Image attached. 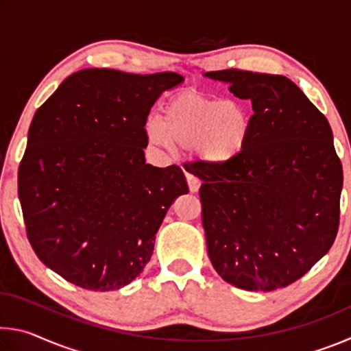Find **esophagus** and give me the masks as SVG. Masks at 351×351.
<instances>
[{
	"label": "esophagus",
	"mask_w": 351,
	"mask_h": 351,
	"mask_svg": "<svg viewBox=\"0 0 351 351\" xmlns=\"http://www.w3.org/2000/svg\"><path fill=\"white\" fill-rule=\"evenodd\" d=\"M186 178H187V184H189V190H190V192L197 193L198 190H199V187H201V182H199L193 175H187Z\"/></svg>",
	"instance_id": "esophagus-1"
}]
</instances>
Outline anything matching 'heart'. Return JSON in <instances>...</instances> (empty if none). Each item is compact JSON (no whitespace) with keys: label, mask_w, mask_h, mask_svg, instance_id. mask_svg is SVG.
I'll return each mask as SVG.
<instances>
[{"label":"heart","mask_w":351,"mask_h":351,"mask_svg":"<svg viewBox=\"0 0 351 351\" xmlns=\"http://www.w3.org/2000/svg\"><path fill=\"white\" fill-rule=\"evenodd\" d=\"M249 128L247 110L240 102L186 90L165 99L161 121L147 123V136L154 145L192 148L204 164L224 165L245 152Z\"/></svg>","instance_id":"heart-1"}]
</instances>
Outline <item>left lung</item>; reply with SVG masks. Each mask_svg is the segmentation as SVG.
<instances>
[{"instance_id": "1", "label": "left lung", "mask_w": 351, "mask_h": 351, "mask_svg": "<svg viewBox=\"0 0 351 351\" xmlns=\"http://www.w3.org/2000/svg\"><path fill=\"white\" fill-rule=\"evenodd\" d=\"M252 102L245 152L201 165L207 252L223 280L274 291L305 276L330 247L341 219L342 164L326 117L293 80L246 69L210 71Z\"/></svg>"}]
</instances>
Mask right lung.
I'll return each instance as SVG.
<instances>
[{"label":"right lung","mask_w":351,"mask_h":351,"mask_svg":"<svg viewBox=\"0 0 351 351\" xmlns=\"http://www.w3.org/2000/svg\"><path fill=\"white\" fill-rule=\"evenodd\" d=\"M176 73L82 69L35 112L19 167L29 243L75 287H125L148 263L171 203L189 192L178 165L145 164V123Z\"/></svg>","instance_id":"obj_1"}]
</instances>
